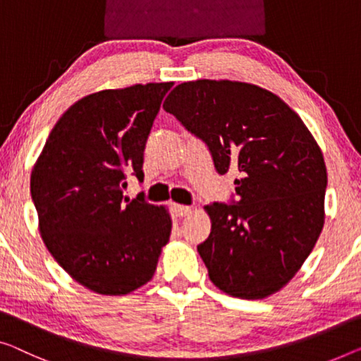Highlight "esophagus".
Returning <instances> with one entry per match:
<instances>
[{"label":"esophagus","instance_id":"esophagus-1","mask_svg":"<svg viewBox=\"0 0 361 361\" xmlns=\"http://www.w3.org/2000/svg\"><path fill=\"white\" fill-rule=\"evenodd\" d=\"M171 209H173V212H175L176 217H186V215L191 214V207L180 206V204H173V206H171Z\"/></svg>","mask_w":361,"mask_h":361}]
</instances>
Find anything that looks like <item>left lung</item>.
Instances as JSON below:
<instances>
[{
  "label": "left lung",
  "mask_w": 361,
  "mask_h": 361,
  "mask_svg": "<svg viewBox=\"0 0 361 361\" xmlns=\"http://www.w3.org/2000/svg\"><path fill=\"white\" fill-rule=\"evenodd\" d=\"M164 110L206 144L220 175H240L238 201L204 207L212 227L197 251L211 281L246 300L279 292L324 225L327 173L314 137L281 97L255 84L183 82Z\"/></svg>",
  "instance_id": "1"
}]
</instances>
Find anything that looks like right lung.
<instances>
[{
  "instance_id": "add662e5",
  "label": "right lung",
  "mask_w": 361,
  "mask_h": 361,
  "mask_svg": "<svg viewBox=\"0 0 361 361\" xmlns=\"http://www.w3.org/2000/svg\"><path fill=\"white\" fill-rule=\"evenodd\" d=\"M173 82L100 90L69 106L30 175L43 243L74 281L126 295L152 279L171 233L165 207L123 197L144 180V149Z\"/></svg>"
}]
</instances>
